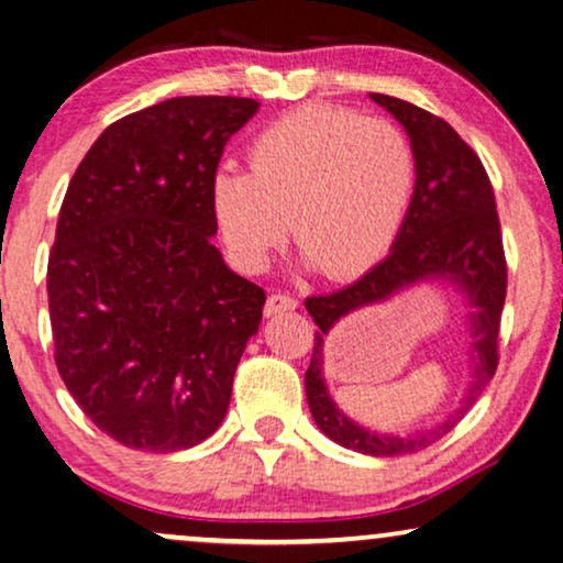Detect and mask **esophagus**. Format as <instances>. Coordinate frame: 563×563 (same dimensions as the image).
Returning a JSON list of instances; mask_svg holds the SVG:
<instances>
[{
  "label": "esophagus",
  "mask_w": 563,
  "mask_h": 563,
  "mask_svg": "<svg viewBox=\"0 0 563 563\" xmlns=\"http://www.w3.org/2000/svg\"><path fill=\"white\" fill-rule=\"evenodd\" d=\"M296 308H298V300H296V298H292V296H285V292H273V296H267L265 316H267V319H271V316L296 311Z\"/></svg>",
  "instance_id": "esophagus-1"
}]
</instances>
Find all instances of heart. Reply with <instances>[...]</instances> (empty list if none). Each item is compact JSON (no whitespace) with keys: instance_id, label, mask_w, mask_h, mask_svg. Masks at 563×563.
Listing matches in <instances>:
<instances>
[{"instance_id":"obj_1","label":"heart","mask_w":563,"mask_h":563,"mask_svg":"<svg viewBox=\"0 0 563 563\" xmlns=\"http://www.w3.org/2000/svg\"><path fill=\"white\" fill-rule=\"evenodd\" d=\"M416 150L398 124L354 109L306 104L265 126L250 170H213L211 211L229 255L263 271L292 232L306 263L354 278L398 240L416 191Z\"/></svg>"}]
</instances>
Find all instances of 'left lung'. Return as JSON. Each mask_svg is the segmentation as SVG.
Returning <instances> with one entry per match:
<instances>
[{"label": "left lung", "instance_id": "obj_1", "mask_svg": "<svg viewBox=\"0 0 563 563\" xmlns=\"http://www.w3.org/2000/svg\"><path fill=\"white\" fill-rule=\"evenodd\" d=\"M369 99L387 109L413 142L416 191L398 240L383 263L342 290L306 298L308 313L319 327L306 369V400L316 426L339 446L369 456H400L446 437L493 379L508 265L493 184L477 153L441 117L385 93H369ZM418 282H446L471 303V385L455 413L431 430L406 438L364 430L344 417L328 395L322 339L344 314L382 302Z\"/></svg>", "mask_w": 563, "mask_h": 563}]
</instances>
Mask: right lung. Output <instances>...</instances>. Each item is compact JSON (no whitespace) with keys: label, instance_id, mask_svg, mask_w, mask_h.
<instances>
[{"label":"right lung","instance_id":"obj_1","mask_svg":"<svg viewBox=\"0 0 563 563\" xmlns=\"http://www.w3.org/2000/svg\"><path fill=\"white\" fill-rule=\"evenodd\" d=\"M260 104L178 97L109 124L70 178L47 260L55 364L97 429L191 449L224 421L265 290L213 247L211 176Z\"/></svg>","mask_w":563,"mask_h":563}]
</instances>
